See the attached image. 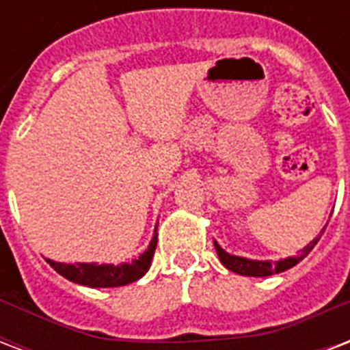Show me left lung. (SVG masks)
<instances>
[{"mask_svg": "<svg viewBox=\"0 0 350 350\" xmlns=\"http://www.w3.org/2000/svg\"><path fill=\"white\" fill-rule=\"evenodd\" d=\"M327 228V226H325ZM325 228L321 229V233L317 239H314L310 244H306L297 257H288L282 258V260H277V262H271V260H252V258H244V257H237V255H229L228 252H224L222 247L218 246V242L215 240V250L218 253V258L220 262L228 268V270L239 273V275H247V277H268L273 275V273H281L284 270H290L292 266L303 260V258L308 255V253L314 250V246L317 244V240L321 239Z\"/></svg>", "mask_w": 350, "mask_h": 350, "instance_id": "8db88e82", "label": "left lung"}]
</instances>
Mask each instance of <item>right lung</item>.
<instances>
[{
    "label": "right lung",
    "instance_id": "obj_1",
    "mask_svg": "<svg viewBox=\"0 0 350 350\" xmlns=\"http://www.w3.org/2000/svg\"><path fill=\"white\" fill-rule=\"evenodd\" d=\"M157 234H154L150 246L145 253H141L139 258H133L132 262L124 264H88V262H77V264H64L55 262L51 258H45L49 262L51 268L66 277L68 281H73L77 284H84V286L92 288H113V286H124L130 282L137 281L145 275L148 268H150L152 257L156 252Z\"/></svg>",
    "mask_w": 350,
    "mask_h": 350
}]
</instances>
